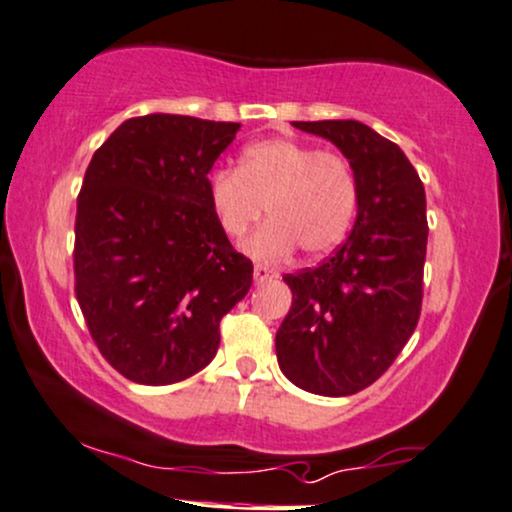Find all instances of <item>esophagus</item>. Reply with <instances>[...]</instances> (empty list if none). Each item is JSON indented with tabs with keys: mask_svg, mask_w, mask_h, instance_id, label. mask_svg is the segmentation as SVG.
Masks as SVG:
<instances>
[{
	"mask_svg": "<svg viewBox=\"0 0 512 512\" xmlns=\"http://www.w3.org/2000/svg\"><path fill=\"white\" fill-rule=\"evenodd\" d=\"M276 276H279V274H276L274 269H269L267 264H255V283H257V286H262V283L276 279Z\"/></svg>",
	"mask_w": 512,
	"mask_h": 512,
	"instance_id": "obj_1",
	"label": "esophagus"
}]
</instances>
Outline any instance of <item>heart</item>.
Listing matches in <instances>:
<instances>
[{
	"label": "heart",
	"mask_w": 512,
	"mask_h": 512,
	"mask_svg": "<svg viewBox=\"0 0 512 512\" xmlns=\"http://www.w3.org/2000/svg\"><path fill=\"white\" fill-rule=\"evenodd\" d=\"M207 202L224 236L243 238L264 207L272 217L248 240L260 260H283L303 245L310 255L334 250L355 219L357 181L341 155L291 138L248 145L236 169L207 176Z\"/></svg>",
	"instance_id": "obj_1"
}]
</instances>
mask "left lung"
Segmentation results:
<instances>
[{"instance_id":"1","label":"left lung","mask_w":512,"mask_h":512,"mask_svg":"<svg viewBox=\"0 0 512 512\" xmlns=\"http://www.w3.org/2000/svg\"><path fill=\"white\" fill-rule=\"evenodd\" d=\"M331 140L353 166L357 217L315 269L286 274L293 305L276 360L298 389L353 396L374 384L415 331L427 257V197L403 150L360 121H293Z\"/></svg>"}]
</instances>
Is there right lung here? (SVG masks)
<instances>
[{
	"instance_id": "1",
	"label": "right lung",
	"mask_w": 512,
	"mask_h": 512,
	"mask_svg": "<svg viewBox=\"0 0 512 512\" xmlns=\"http://www.w3.org/2000/svg\"><path fill=\"white\" fill-rule=\"evenodd\" d=\"M240 123L147 114L90 159L76 212V298L92 341L135 384L193 377L252 286L207 202V174Z\"/></svg>"
}]
</instances>
